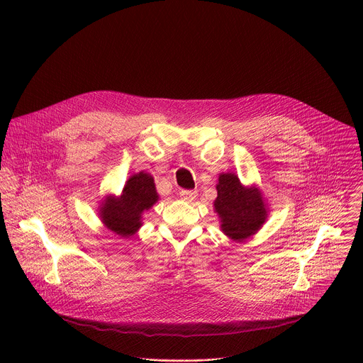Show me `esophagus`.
<instances>
[{
  "label": "esophagus",
  "mask_w": 363,
  "mask_h": 363,
  "mask_svg": "<svg viewBox=\"0 0 363 363\" xmlns=\"http://www.w3.org/2000/svg\"><path fill=\"white\" fill-rule=\"evenodd\" d=\"M180 199L186 203H191L197 199V193L196 191H189V190H182L180 191Z\"/></svg>",
  "instance_id": "34e87169"
}]
</instances>
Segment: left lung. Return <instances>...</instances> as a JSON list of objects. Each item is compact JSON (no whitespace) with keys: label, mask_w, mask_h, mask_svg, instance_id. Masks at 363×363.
<instances>
[{"label":"left lung","mask_w":363,"mask_h":363,"mask_svg":"<svg viewBox=\"0 0 363 363\" xmlns=\"http://www.w3.org/2000/svg\"><path fill=\"white\" fill-rule=\"evenodd\" d=\"M216 191L213 211L222 233L233 242H245L256 235L269 213L259 187L245 186L235 173H219Z\"/></svg>","instance_id":"left-lung-1"}]
</instances>
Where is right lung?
<instances>
[{
    "label": "right lung",
    "instance_id": "add662e5",
    "mask_svg": "<svg viewBox=\"0 0 363 363\" xmlns=\"http://www.w3.org/2000/svg\"><path fill=\"white\" fill-rule=\"evenodd\" d=\"M159 200L151 173L140 172L128 177L121 194L104 196L99 218L104 228L121 238L134 236L143 226V216Z\"/></svg>",
    "mask_w": 363,
    "mask_h": 363
}]
</instances>
